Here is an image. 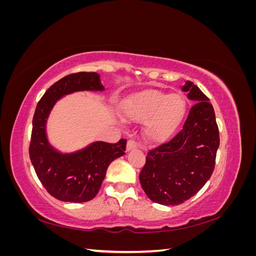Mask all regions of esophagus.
Returning a JSON list of instances; mask_svg holds the SVG:
<instances>
[{
  "mask_svg": "<svg viewBox=\"0 0 256 256\" xmlns=\"http://www.w3.org/2000/svg\"><path fill=\"white\" fill-rule=\"evenodd\" d=\"M136 147H138V145H136V143L134 141L129 140V141L127 142V150H128V152L131 150L136 148Z\"/></svg>",
  "mask_w": 256,
  "mask_h": 256,
  "instance_id": "1",
  "label": "esophagus"
}]
</instances>
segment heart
<instances>
[{"mask_svg":"<svg viewBox=\"0 0 256 256\" xmlns=\"http://www.w3.org/2000/svg\"><path fill=\"white\" fill-rule=\"evenodd\" d=\"M186 109V100L180 95L147 90L128 98L122 106V115L128 122H144L146 140L164 142L180 127Z\"/></svg>","mask_w":256,"mask_h":256,"instance_id":"b5f03b06","label":"heart"}]
</instances>
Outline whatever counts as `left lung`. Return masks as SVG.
<instances>
[{
	"label": "left lung",
	"mask_w": 256,
	"mask_h": 256,
	"mask_svg": "<svg viewBox=\"0 0 256 256\" xmlns=\"http://www.w3.org/2000/svg\"><path fill=\"white\" fill-rule=\"evenodd\" d=\"M182 90L196 104L171 141L148 150L138 176L146 196L161 205H180L203 188L214 172L220 144L208 97L191 81Z\"/></svg>",
	"instance_id": "obj_1"
}]
</instances>
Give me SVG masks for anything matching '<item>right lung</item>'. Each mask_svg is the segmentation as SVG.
I'll return each instance as SVG.
<instances>
[{
    "instance_id": "right-lung-1",
    "label": "right lung",
    "mask_w": 256,
    "mask_h": 256,
    "mask_svg": "<svg viewBox=\"0 0 256 256\" xmlns=\"http://www.w3.org/2000/svg\"><path fill=\"white\" fill-rule=\"evenodd\" d=\"M104 90L98 74H72L51 85L37 104L28 148L30 159L44 189L63 202L83 203L94 198L102 187L108 166L125 154L127 140L120 138L115 144L94 142L82 150L60 154L48 142L46 122L60 97L78 90Z\"/></svg>"
}]
</instances>
